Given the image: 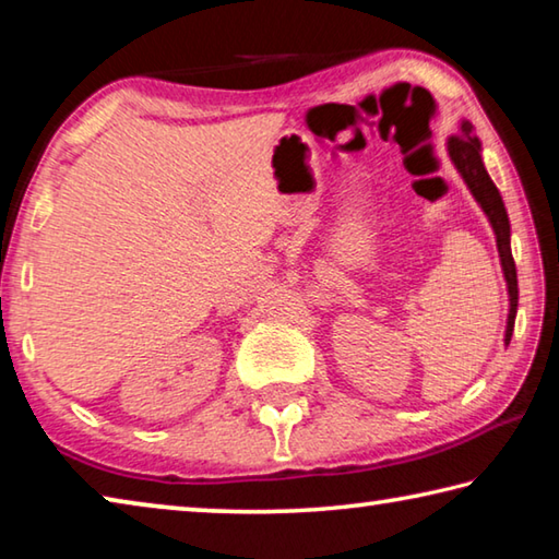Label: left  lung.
<instances>
[{
  "instance_id": "left-lung-1",
  "label": "left lung",
  "mask_w": 559,
  "mask_h": 559,
  "mask_svg": "<svg viewBox=\"0 0 559 559\" xmlns=\"http://www.w3.org/2000/svg\"><path fill=\"white\" fill-rule=\"evenodd\" d=\"M449 155L453 159V165H456V169L461 173L463 182L468 185L471 194L476 197L480 210L486 212L488 222L493 224L500 263H503V273L508 281V296H510V313H508V328H506V345H508L510 337H513L515 313H518V271H515L513 253H510V222H508V212L503 206V200H500L498 187L493 185V179L488 177L484 159H480V143H478V138L473 135V126L468 120L461 122L459 135L449 138Z\"/></svg>"
}]
</instances>
